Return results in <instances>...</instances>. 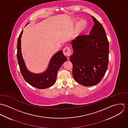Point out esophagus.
<instances>
[{
  "label": "esophagus",
  "instance_id": "esophagus-1",
  "mask_svg": "<svg viewBox=\"0 0 128 128\" xmlns=\"http://www.w3.org/2000/svg\"><path fill=\"white\" fill-rule=\"evenodd\" d=\"M63 53L65 56H70V55H71V50L70 48L68 47L64 48L63 50Z\"/></svg>",
  "mask_w": 128,
  "mask_h": 128
}]
</instances>
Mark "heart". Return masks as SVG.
I'll return each instance as SVG.
<instances>
[{"instance_id":"heart-1","label":"heart","mask_w":128,"mask_h":128,"mask_svg":"<svg viewBox=\"0 0 128 128\" xmlns=\"http://www.w3.org/2000/svg\"><path fill=\"white\" fill-rule=\"evenodd\" d=\"M79 18H74L72 20L73 24H75L78 21ZM88 26V22L85 18L80 20L76 24L73 34L75 36H78L83 34L87 30Z\"/></svg>"}]
</instances>
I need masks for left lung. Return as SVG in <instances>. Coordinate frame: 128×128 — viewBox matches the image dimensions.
<instances>
[{
    "label": "left lung",
    "mask_w": 128,
    "mask_h": 128,
    "mask_svg": "<svg viewBox=\"0 0 128 128\" xmlns=\"http://www.w3.org/2000/svg\"><path fill=\"white\" fill-rule=\"evenodd\" d=\"M94 22L89 35L77 37L71 43L73 53L70 57L75 80L84 86L98 84L106 72L108 64L109 42L101 24Z\"/></svg>",
    "instance_id": "obj_1"
}]
</instances>
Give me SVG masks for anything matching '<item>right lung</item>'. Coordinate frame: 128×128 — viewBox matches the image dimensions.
Instances as JSON below:
<instances>
[{
	"label": "right lung",
	"mask_w": 128,
	"mask_h": 128,
	"mask_svg": "<svg viewBox=\"0 0 128 128\" xmlns=\"http://www.w3.org/2000/svg\"><path fill=\"white\" fill-rule=\"evenodd\" d=\"M21 32L17 42V59L20 71L24 79L30 85L38 89H44L51 87L56 81L57 72L61 66L67 60L62 51L60 50L52 57L47 70L43 72L34 73L28 70L21 52Z\"/></svg>",
	"instance_id": "right-lung-1"
}]
</instances>
